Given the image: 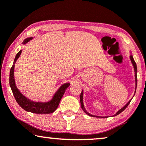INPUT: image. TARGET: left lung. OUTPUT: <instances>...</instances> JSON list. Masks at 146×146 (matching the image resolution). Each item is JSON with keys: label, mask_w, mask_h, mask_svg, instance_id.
I'll return each instance as SVG.
<instances>
[{"label": "left lung", "mask_w": 146, "mask_h": 146, "mask_svg": "<svg viewBox=\"0 0 146 146\" xmlns=\"http://www.w3.org/2000/svg\"><path fill=\"white\" fill-rule=\"evenodd\" d=\"M130 60L131 61V63H132V64L133 66V68H134V70H135V90H136V87H137V66H136V63L135 62L134 60H133V56H130ZM131 100H129L128 102H127L126 104H125L124 106H123L122 108H121L119 110L117 111V112L115 113V114L114 115H118L119 113H120L121 112H122V111L124 110L127 107V106H128L129 104V103H130ZM80 104H81V107L82 108V110H84V111L86 113V114L90 115V116H94V117H99V116H97V115H91L90 113H89L88 111H86V110L85 108H84V104H83V91H82V93L80 94ZM108 117V116H106V117Z\"/></svg>", "instance_id": "1"}]
</instances>
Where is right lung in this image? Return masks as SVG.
Segmentation results:
<instances>
[{"label":"right lung","instance_id":"1","mask_svg":"<svg viewBox=\"0 0 146 146\" xmlns=\"http://www.w3.org/2000/svg\"><path fill=\"white\" fill-rule=\"evenodd\" d=\"M32 39H33V37L26 38L23 41V44H25L26 43H27ZM21 52L22 50H20L17 54L15 60H14V64L10 70L9 84L16 101L17 102V103L19 104L22 108H23L27 111H30V112L35 113H51L54 112L58 106L66 90L67 89L68 87L70 86V83L64 84L61 86L56 92L55 93V94L54 95L50 101L47 102H36L30 100L29 99H28L25 96L22 94L21 92L18 90L17 86H16L15 77H14L15 64L17 62V59L19 58L20 55L21 54Z\"/></svg>","mask_w":146,"mask_h":146}]
</instances>
